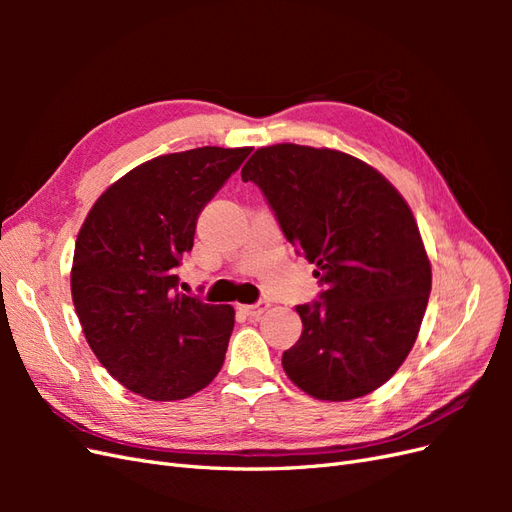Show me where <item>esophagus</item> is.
Listing matches in <instances>:
<instances>
[{"label":"esophagus","instance_id":"obj_1","mask_svg":"<svg viewBox=\"0 0 512 512\" xmlns=\"http://www.w3.org/2000/svg\"><path fill=\"white\" fill-rule=\"evenodd\" d=\"M269 301H258V303H254V305H239V309L243 314H247V316H252V318H256V316H260V314H265L267 309H269Z\"/></svg>","mask_w":512,"mask_h":512}]
</instances>
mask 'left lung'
<instances>
[{
	"mask_svg": "<svg viewBox=\"0 0 512 512\" xmlns=\"http://www.w3.org/2000/svg\"><path fill=\"white\" fill-rule=\"evenodd\" d=\"M241 179L267 196L324 284L320 301L297 305L303 333L282 356L286 376L322 401L376 391L410 354L431 292L406 198L374 166L329 147H260Z\"/></svg>",
	"mask_w": 512,
	"mask_h": 512,
	"instance_id": "8db88e82",
	"label": "left lung"
}]
</instances>
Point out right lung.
Returning a JSON list of instances; mask_svg holds the SVG:
<instances>
[{
  "label": "right lung",
  "mask_w": 512,
  "mask_h": 512,
  "mask_svg": "<svg viewBox=\"0 0 512 512\" xmlns=\"http://www.w3.org/2000/svg\"><path fill=\"white\" fill-rule=\"evenodd\" d=\"M252 147H198L132 168L100 194L74 245L70 290L98 361L151 401L192 397L224 365L232 305L177 292L198 213Z\"/></svg>",
  "instance_id": "1"
}]
</instances>
